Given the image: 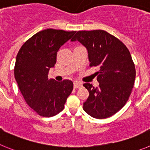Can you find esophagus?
<instances>
[{"instance_id": "34e87169", "label": "esophagus", "mask_w": 150, "mask_h": 150, "mask_svg": "<svg viewBox=\"0 0 150 150\" xmlns=\"http://www.w3.org/2000/svg\"><path fill=\"white\" fill-rule=\"evenodd\" d=\"M82 87V83H79L78 81H75L74 82V88L77 89V88H80V87Z\"/></svg>"}]
</instances>
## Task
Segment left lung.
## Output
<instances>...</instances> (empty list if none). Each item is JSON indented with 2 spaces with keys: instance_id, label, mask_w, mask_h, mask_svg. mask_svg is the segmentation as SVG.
<instances>
[{
  "instance_id": "8db88e82",
  "label": "left lung",
  "mask_w": 150,
  "mask_h": 150,
  "mask_svg": "<svg viewBox=\"0 0 150 150\" xmlns=\"http://www.w3.org/2000/svg\"><path fill=\"white\" fill-rule=\"evenodd\" d=\"M80 42L88 52L90 67L98 68V87L83 83L90 93L83 110L96 119L115 114L129 100L135 80V67L127 47L102 30L78 31L71 41Z\"/></svg>"
}]
</instances>
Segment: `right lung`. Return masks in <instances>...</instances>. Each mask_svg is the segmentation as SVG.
<instances>
[{
  "label": "right lung",
  "instance_id": "right-lung-1",
  "mask_svg": "<svg viewBox=\"0 0 150 150\" xmlns=\"http://www.w3.org/2000/svg\"><path fill=\"white\" fill-rule=\"evenodd\" d=\"M75 33L43 30L27 40L16 57L14 75L18 88L26 103L42 117H52L61 112L73 90L72 81L49 79L48 72L56 63L58 50Z\"/></svg>",
  "mask_w": 150,
  "mask_h": 150
}]
</instances>
